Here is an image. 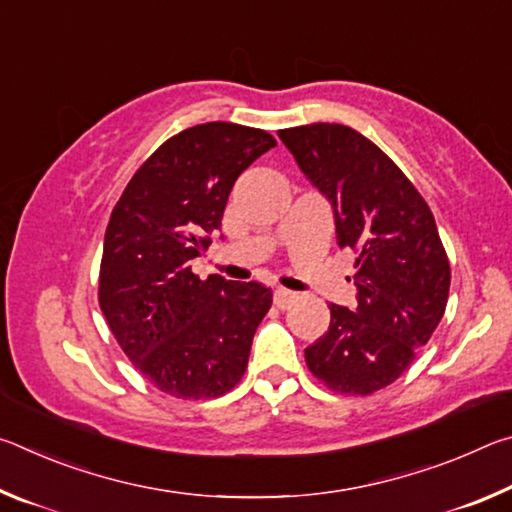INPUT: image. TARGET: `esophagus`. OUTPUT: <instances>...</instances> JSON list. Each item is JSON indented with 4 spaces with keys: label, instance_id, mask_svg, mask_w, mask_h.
Returning <instances> with one entry per match:
<instances>
[{
    "label": "esophagus",
    "instance_id": "esophagus-1",
    "mask_svg": "<svg viewBox=\"0 0 512 512\" xmlns=\"http://www.w3.org/2000/svg\"><path fill=\"white\" fill-rule=\"evenodd\" d=\"M293 300H296V293H293V291H287V289H275V293H273V302H275V307H280V309L289 307Z\"/></svg>",
    "mask_w": 512,
    "mask_h": 512
}]
</instances>
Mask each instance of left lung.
<instances>
[{
    "label": "left lung",
    "instance_id": "8db88e82",
    "mask_svg": "<svg viewBox=\"0 0 512 512\" xmlns=\"http://www.w3.org/2000/svg\"><path fill=\"white\" fill-rule=\"evenodd\" d=\"M334 207L336 239L357 253V307L329 305L305 350L311 375L341 395H372L411 366L445 314L449 259L429 205L368 137L341 124L277 133Z\"/></svg>",
    "mask_w": 512,
    "mask_h": 512
}]
</instances>
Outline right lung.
<instances>
[{
  "mask_svg": "<svg viewBox=\"0 0 512 512\" xmlns=\"http://www.w3.org/2000/svg\"><path fill=\"white\" fill-rule=\"evenodd\" d=\"M275 144L230 121L187 128L135 171L110 214L99 307L133 366L171 397H221L244 377L273 293L221 275L201 280L192 259L221 228L241 171Z\"/></svg>",
  "mask_w": 512,
  "mask_h": 512,
  "instance_id": "1",
  "label": "right lung"
}]
</instances>
